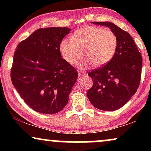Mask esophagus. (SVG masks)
Wrapping results in <instances>:
<instances>
[{"instance_id":"34e87169","label":"esophagus","mask_w":151,"mask_h":151,"mask_svg":"<svg viewBox=\"0 0 151 151\" xmlns=\"http://www.w3.org/2000/svg\"><path fill=\"white\" fill-rule=\"evenodd\" d=\"M86 75V72L84 71H78V76H79V78H82L83 77Z\"/></svg>"}]
</instances>
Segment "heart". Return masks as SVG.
<instances>
[{
  "label": "heart",
  "mask_w": 151,
  "mask_h": 151,
  "mask_svg": "<svg viewBox=\"0 0 151 151\" xmlns=\"http://www.w3.org/2000/svg\"><path fill=\"white\" fill-rule=\"evenodd\" d=\"M117 47L116 35L107 29L86 26L76 30L71 38H65L60 45L63 58L71 65H75L81 56L84 58L80 65L82 67L92 63L95 67H101L111 61Z\"/></svg>",
  "instance_id": "1"
}]
</instances>
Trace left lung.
<instances>
[{
    "instance_id": "obj_1",
    "label": "left lung",
    "mask_w": 151,
    "mask_h": 151,
    "mask_svg": "<svg viewBox=\"0 0 151 151\" xmlns=\"http://www.w3.org/2000/svg\"><path fill=\"white\" fill-rule=\"evenodd\" d=\"M92 23L110 28L117 36V47L111 61L88 73L93 80V86L88 90L87 96L96 108L115 111L127 104L139 87L142 55L128 32L110 22Z\"/></svg>"
}]
</instances>
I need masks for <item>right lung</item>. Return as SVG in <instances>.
<instances>
[{"mask_svg":"<svg viewBox=\"0 0 151 151\" xmlns=\"http://www.w3.org/2000/svg\"><path fill=\"white\" fill-rule=\"evenodd\" d=\"M67 27L40 28L18 45L11 69L12 84L24 102L43 114L65 108L78 71L62 58L60 45Z\"/></svg>","mask_w":151,"mask_h":151,"instance_id":"obj_1","label":"right lung"}]
</instances>
